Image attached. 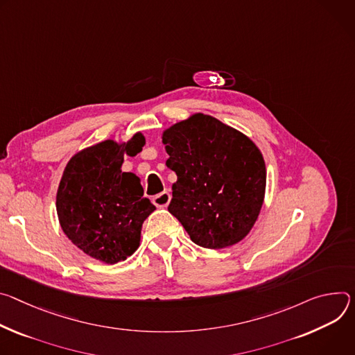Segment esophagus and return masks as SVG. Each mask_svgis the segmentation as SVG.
I'll return each mask as SVG.
<instances>
[{"label": "esophagus", "mask_w": 355, "mask_h": 355, "mask_svg": "<svg viewBox=\"0 0 355 355\" xmlns=\"http://www.w3.org/2000/svg\"><path fill=\"white\" fill-rule=\"evenodd\" d=\"M171 199H172V196H171L169 191H162V193H159V194L153 196V198H152V203H153L156 207L162 209V207H166V206L169 205Z\"/></svg>", "instance_id": "obj_1"}]
</instances>
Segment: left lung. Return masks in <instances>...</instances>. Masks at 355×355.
Returning <instances> with one entry per match:
<instances>
[{"label": "left lung", "mask_w": 355, "mask_h": 355, "mask_svg": "<svg viewBox=\"0 0 355 355\" xmlns=\"http://www.w3.org/2000/svg\"><path fill=\"white\" fill-rule=\"evenodd\" d=\"M178 176L168 207L190 240L220 250L250 232L262 207L266 171L255 144L217 118L194 114L164 132Z\"/></svg>", "instance_id": "8db88e82"}]
</instances>
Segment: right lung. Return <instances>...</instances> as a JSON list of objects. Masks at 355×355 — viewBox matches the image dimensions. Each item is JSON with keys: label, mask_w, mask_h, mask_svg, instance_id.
<instances>
[{"label": "right lung", "mask_w": 355, "mask_h": 355, "mask_svg": "<svg viewBox=\"0 0 355 355\" xmlns=\"http://www.w3.org/2000/svg\"><path fill=\"white\" fill-rule=\"evenodd\" d=\"M145 138L127 144L108 139L76 153L64 168L56 210L63 232L85 254L105 263L132 255L145 218L155 210L144 198L139 178L123 172L124 153L134 156Z\"/></svg>", "instance_id": "1"}]
</instances>
